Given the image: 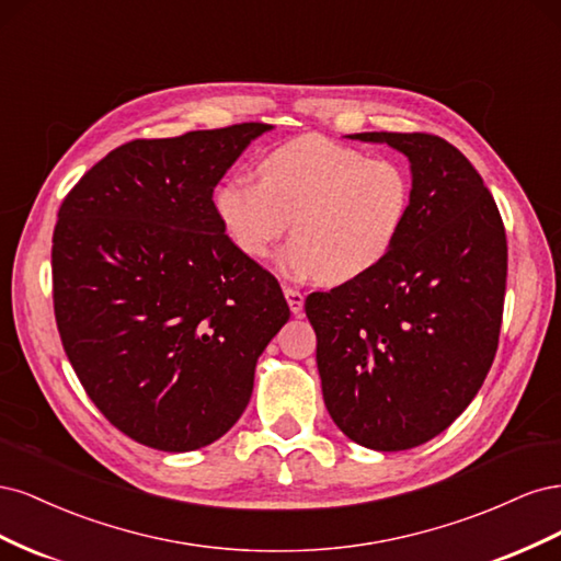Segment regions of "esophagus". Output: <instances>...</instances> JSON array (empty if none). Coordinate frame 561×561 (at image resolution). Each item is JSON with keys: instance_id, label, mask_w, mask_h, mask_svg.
<instances>
[{"instance_id": "esophagus-1", "label": "esophagus", "mask_w": 561, "mask_h": 561, "mask_svg": "<svg viewBox=\"0 0 561 561\" xmlns=\"http://www.w3.org/2000/svg\"><path fill=\"white\" fill-rule=\"evenodd\" d=\"M283 293H285L287 304H290V311H293L295 316H299V313L304 311V295L297 290V287H293V285H285Z\"/></svg>"}]
</instances>
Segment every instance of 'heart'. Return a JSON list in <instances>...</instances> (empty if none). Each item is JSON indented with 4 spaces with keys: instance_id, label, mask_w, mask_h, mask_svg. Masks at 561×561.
<instances>
[{
    "instance_id": "1",
    "label": "heart",
    "mask_w": 561,
    "mask_h": 561,
    "mask_svg": "<svg viewBox=\"0 0 561 561\" xmlns=\"http://www.w3.org/2000/svg\"><path fill=\"white\" fill-rule=\"evenodd\" d=\"M260 182L231 175L213 194L229 241L248 257H266L283 236L290 276L346 283L377 268L400 239L412 208V178L396 159L320 135L285 142L257 163Z\"/></svg>"
}]
</instances>
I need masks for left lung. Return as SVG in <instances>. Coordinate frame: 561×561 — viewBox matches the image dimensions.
<instances>
[{"instance_id":"1","label":"left lung","mask_w":561,"mask_h":561,"mask_svg":"<svg viewBox=\"0 0 561 561\" xmlns=\"http://www.w3.org/2000/svg\"><path fill=\"white\" fill-rule=\"evenodd\" d=\"M412 163V208L369 274L307 297L332 421L353 443L402 451L478 396L499 348L507 276L501 213L480 173L431 133H355Z\"/></svg>"}]
</instances>
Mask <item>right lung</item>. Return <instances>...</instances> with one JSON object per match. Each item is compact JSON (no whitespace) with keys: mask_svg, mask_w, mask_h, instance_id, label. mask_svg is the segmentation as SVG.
Returning a JSON list of instances; mask_svg holds the SVG:
<instances>
[{"mask_svg":"<svg viewBox=\"0 0 561 561\" xmlns=\"http://www.w3.org/2000/svg\"><path fill=\"white\" fill-rule=\"evenodd\" d=\"M268 128L126 142L58 210L50 268L62 348L112 426L151 449L194 451L222 437L290 318L278 280L229 241L213 203Z\"/></svg>","mask_w":561,"mask_h":561,"instance_id":"add662e5","label":"right lung"}]
</instances>
